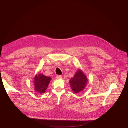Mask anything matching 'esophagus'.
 I'll list each match as a JSON object with an SVG mask.
<instances>
[{
	"instance_id": "1",
	"label": "esophagus",
	"mask_w": 128,
	"mask_h": 128,
	"mask_svg": "<svg viewBox=\"0 0 128 128\" xmlns=\"http://www.w3.org/2000/svg\"><path fill=\"white\" fill-rule=\"evenodd\" d=\"M56 78L58 79H60V78H62V76H61V75H56Z\"/></svg>"
}]
</instances>
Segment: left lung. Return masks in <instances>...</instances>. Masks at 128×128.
I'll return each mask as SVG.
<instances>
[{
	"label": "left lung",
	"instance_id": "8db88e82",
	"mask_svg": "<svg viewBox=\"0 0 128 128\" xmlns=\"http://www.w3.org/2000/svg\"><path fill=\"white\" fill-rule=\"evenodd\" d=\"M86 81L87 78L84 74L80 70H77L74 77L71 78L70 81L73 92L78 93L83 90L86 84Z\"/></svg>",
	"mask_w": 128,
	"mask_h": 128
}]
</instances>
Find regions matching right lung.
Listing matches in <instances>:
<instances>
[{
    "instance_id": "add662e5",
    "label": "right lung",
    "mask_w": 128,
    "mask_h": 128,
    "mask_svg": "<svg viewBox=\"0 0 128 128\" xmlns=\"http://www.w3.org/2000/svg\"><path fill=\"white\" fill-rule=\"evenodd\" d=\"M51 78L46 77L42 74L37 75L34 79L35 89L37 92L39 93H44L50 82Z\"/></svg>"
}]
</instances>
